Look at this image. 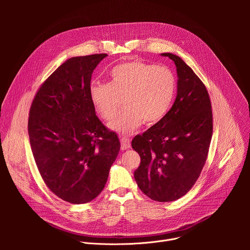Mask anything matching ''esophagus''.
Segmentation results:
<instances>
[{
	"mask_svg": "<svg viewBox=\"0 0 250 250\" xmlns=\"http://www.w3.org/2000/svg\"><path fill=\"white\" fill-rule=\"evenodd\" d=\"M120 138H121V144H122V149L123 150L128 149L130 147V139L125 135H122Z\"/></svg>",
	"mask_w": 250,
	"mask_h": 250,
	"instance_id": "34e87169",
	"label": "esophagus"
}]
</instances>
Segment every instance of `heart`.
<instances>
[{
	"instance_id": "b5f03b06",
	"label": "heart",
	"mask_w": 250,
	"mask_h": 250,
	"mask_svg": "<svg viewBox=\"0 0 250 250\" xmlns=\"http://www.w3.org/2000/svg\"><path fill=\"white\" fill-rule=\"evenodd\" d=\"M176 90L170 68L132 60L116 65L109 83H95L90 97L99 116L113 120L124 104L125 108L109 125L121 133H130L142 123L153 125L168 113Z\"/></svg>"
}]
</instances>
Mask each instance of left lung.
I'll return each mask as SVG.
<instances>
[{
	"label": "left lung",
	"instance_id": "1",
	"mask_svg": "<svg viewBox=\"0 0 250 250\" xmlns=\"http://www.w3.org/2000/svg\"><path fill=\"white\" fill-rule=\"evenodd\" d=\"M177 68V97L166 116L132 148L140 156L134 171L139 189L157 202H172L195 185L206 163L212 134V113L205 84L179 56L162 53Z\"/></svg>",
	"mask_w": 250,
	"mask_h": 250
}]
</instances>
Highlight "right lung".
Masks as SVG:
<instances>
[{
    "label": "right lung",
    "mask_w": 250,
    "mask_h": 250,
    "mask_svg": "<svg viewBox=\"0 0 250 250\" xmlns=\"http://www.w3.org/2000/svg\"><path fill=\"white\" fill-rule=\"evenodd\" d=\"M105 53L72 57L42 84L29 110L31 151L42 180L71 204L104 189L121 144L96 116L90 97L94 69Z\"/></svg>",
    "instance_id": "add662e5"
}]
</instances>
